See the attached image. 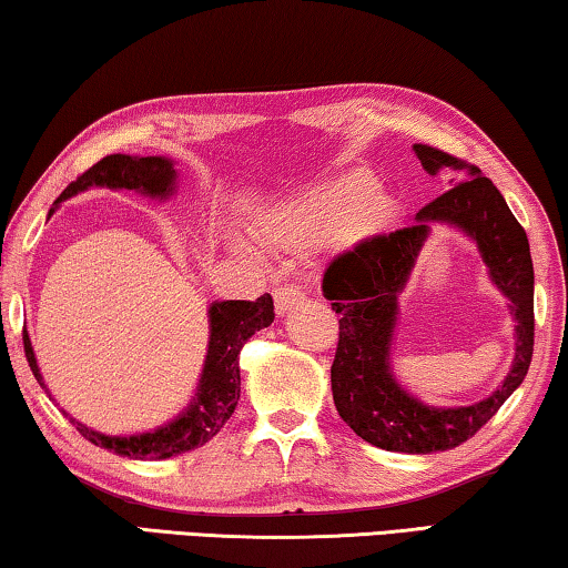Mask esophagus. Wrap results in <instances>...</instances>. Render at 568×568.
<instances>
[{"instance_id": "esophagus-1", "label": "esophagus", "mask_w": 568, "mask_h": 568, "mask_svg": "<svg viewBox=\"0 0 568 568\" xmlns=\"http://www.w3.org/2000/svg\"><path fill=\"white\" fill-rule=\"evenodd\" d=\"M273 295H275V311L277 313H287V311L295 306V303L303 301L301 285H293V283L277 285L275 291H273Z\"/></svg>"}]
</instances>
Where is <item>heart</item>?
<instances>
[{
    "label": "heart",
    "instance_id": "1",
    "mask_svg": "<svg viewBox=\"0 0 568 568\" xmlns=\"http://www.w3.org/2000/svg\"><path fill=\"white\" fill-rule=\"evenodd\" d=\"M395 219V203L379 193V185L367 173H349L303 193L275 211L267 232L287 244H306L336 236L354 244L383 232Z\"/></svg>",
    "mask_w": 568,
    "mask_h": 568
}]
</instances>
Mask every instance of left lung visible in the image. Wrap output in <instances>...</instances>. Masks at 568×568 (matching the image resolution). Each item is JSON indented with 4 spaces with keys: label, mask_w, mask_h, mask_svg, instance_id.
Segmentation results:
<instances>
[{
    "label": "left lung",
    "mask_w": 568,
    "mask_h": 568,
    "mask_svg": "<svg viewBox=\"0 0 568 568\" xmlns=\"http://www.w3.org/2000/svg\"><path fill=\"white\" fill-rule=\"evenodd\" d=\"M428 175L446 173L452 189L426 203L416 224L375 234L332 260L324 273V295L338 313V344L332 390L338 416L367 444L385 452H448L471 438L500 410L528 375L532 357V260L528 236L503 193L477 165L430 145H413ZM446 221L467 231L483 252L490 276L508 295L519 318L516 362L506 383L487 402L467 409H430L397 388L389 372V342L396 295L429 231Z\"/></svg>",
    "instance_id": "1"
}]
</instances>
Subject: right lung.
Returning a JSON list of instances; mask_svg holds the SVG:
<instances>
[{
    "instance_id": "add662e5",
    "label": "right lung",
    "mask_w": 568,
    "mask_h": 568,
    "mask_svg": "<svg viewBox=\"0 0 568 568\" xmlns=\"http://www.w3.org/2000/svg\"><path fill=\"white\" fill-rule=\"evenodd\" d=\"M91 185H106V189H130L142 191L148 196L165 199L175 189V171L168 158H130V155H106L99 163L81 173L75 181L65 185V191L55 203L75 196L79 191H87ZM211 338L203 375L199 383V393L189 405V410L181 413L173 423L140 436H104L97 434L81 423H71L79 428V434L94 446L109 448V452L126 456V459H171L175 454L191 452L206 442H211L224 423L232 418L240 400V349L247 338L270 326L275 321V308L270 293L260 295L257 301H222L209 308ZM24 357L32 375L45 387L40 377L36 352H32L28 332H22Z\"/></svg>"
}]
</instances>
